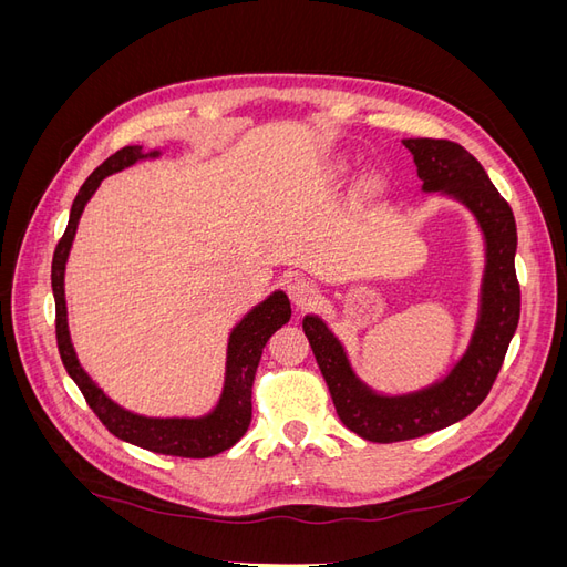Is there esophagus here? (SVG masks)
Instances as JSON below:
<instances>
[{"label": "esophagus", "mask_w": 567, "mask_h": 567, "mask_svg": "<svg viewBox=\"0 0 567 567\" xmlns=\"http://www.w3.org/2000/svg\"><path fill=\"white\" fill-rule=\"evenodd\" d=\"M286 290H288V298L293 300L296 307H307L315 300V284L305 277H298V274H290L286 279Z\"/></svg>", "instance_id": "obj_1"}]
</instances>
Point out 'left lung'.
Returning <instances> with one entry per match:
<instances>
[{
	"label": "left lung",
	"instance_id": "obj_1",
	"mask_svg": "<svg viewBox=\"0 0 567 567\" xmlns=\"http://www.w3.org/2000/svg\"><path fill=\"white\" fill-rule=\"evenodd\" d=\"M414 156L423 194L454 198L466 208L485 244L477 319L466 350L442 379L419 390L388 394L357 375L340 338L319 315H305L302 331L329 385L340 421L369 442H400L435 433L466 419L499 373L508 342L520 319L516 279L518 231L511 205L499 196L480 165L461 144L447 140H402Z\"/></svg>",
	"mask_w": 567,
	"mask_h": 567
}]
</instances>
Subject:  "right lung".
Here are the masks:
<instances>
[{"label":"right lung","mask_w":567,"mask_h":567,"mask_svg":"<svg viewBox=\"0 0 567 567\" xmlns=\"http://www.w3.org/2000/svg\"><path fill=\"white\" fill-rule=\"evenodd\" d=\"M161 158V151H144L142 146H125L111 158L101 163L94 173L84 179L73 200L71 217H68L65 234L54 250L51 260V290L56 300V342L61 352V362L68 375L75 381L84 400L94 409L109 431L136 447H144L156 454L205 458L225 452L244 437L252 416V379L257 364H260L262 348L267 340L277 333L290 319V302L284 290H274L262 302L238 321L227 340V362H225V383L217 404L203 416H144L132 409H125L111 400L109 394L96 385L92 375L80 364L78 352L73 348L71 331H68V307H65V262L73 248V238L84 213L99 184L120 169L132 167L140 161Z\"/></svg>","instance_id":"1"}]
</instances>
